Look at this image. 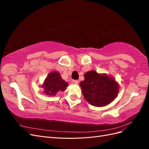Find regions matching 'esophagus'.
<instances>
[{
    "label": "esophagus",
    "instance_id": "1",
    "mask_svg": "<svg viewBox=\"0 0 149 149\" xmlns=\"http://www.w3.org/2000/svg\"><path fill=\"white\" fill-rule=\"evenodd\" d=\"M73 83L74 84H78L79 83V81L78 80H73Z\"/></svg>",
    "mask_w": 149,
    "mask_h": 149
}]
</instances>
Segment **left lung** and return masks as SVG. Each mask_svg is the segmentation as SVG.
<instances>
[{
	"mask_svg": "<svg viewBox=\"0 0 149 149\" xmlns=\"http://www.w3.org/2000/svg\"><path fill=\"white\" fill-rule=\"evenodd\" d=\"M84 76V79L79 85L84 99L90 104L96 107L105 106L118 96L119 85L111 76L91 70Z\"/></svg>",
	"mask_w": 149,
	"mask_h": 149,
	"instance_id": "8db88e82",
	"label": "left lung"
}]
</instances>
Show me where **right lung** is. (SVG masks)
I'll return each instance as SVG.
<instances>
[{
  "label": "right lung",
  "mask_w": 149,
  "mask_h": 149,
  "mask_svg": "<svg viewBox=\"0 0 149 149\" xmlns=\"http://www.w3.org/2000/svg\"><path fill=\"white\" fill-rule=\"evenodd\" d=\"M68 85V83L62 79L57 71L49 73L45 79L41 88L43 89V94L48 96H55L56 93L63 91Z\"/></svg>",
  "instance_id": "1"
}]
</instances>
